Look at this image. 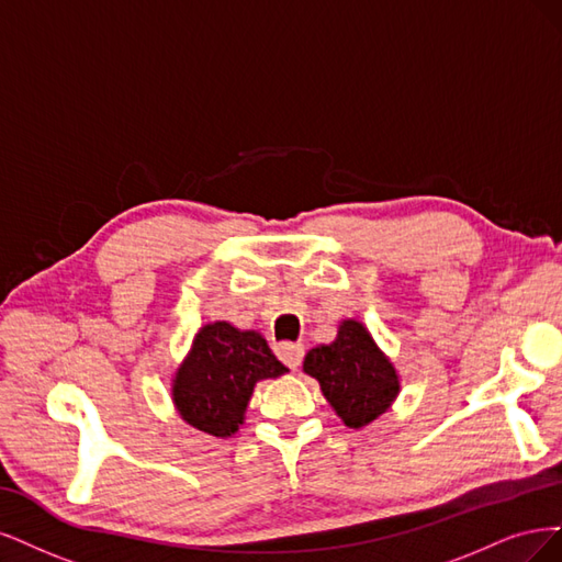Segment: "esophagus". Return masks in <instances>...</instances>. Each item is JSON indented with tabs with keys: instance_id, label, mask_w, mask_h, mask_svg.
Masks as SVG:
<instances>
[{
	"instance_id": "34e87169",
	"label": "esophagus",
	"mask_w": 562,
	"mask_h": 562,
	"mask_svg": "<svg viewBox=\"0 0 562 562\" xmlns=\"http://www.w3.org/2000/svg\"><path fill=\"white\" fill-rule=\"evenodd\" d=\"M303 346L301 342H289V340H282V342H276V355L284 361V364L289 369H296L301 364L303 359Z\"/></svg>"
}]
</instances>
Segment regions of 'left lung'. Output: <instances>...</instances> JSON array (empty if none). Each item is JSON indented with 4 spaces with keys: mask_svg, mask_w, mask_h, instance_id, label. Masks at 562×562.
Listing matches in <instances>:
<instances>
[{
    "mask_svg": "<svg viewBox=\"0 0 562 562\" xmlns=\"http://www.w3.org/2000/svg\"><path fill=\"white\" fill-rule=\"evenodd\" d=\"M303 371L319 380L322 394L348 427H364L385 413L400 392L390 359L359 322L340 324L338 338L305 355Z\"/></svg>",
    "mask_w": 562,
    "mask_h": 562,
    "instance_id": "1",
    "label": "left lung"
}]
</instances>
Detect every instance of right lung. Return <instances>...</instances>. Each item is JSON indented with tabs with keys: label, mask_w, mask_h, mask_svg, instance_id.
Segmentation results:
<instances>
[{
	"label": "right lung",
	"mask_w": 562,
	"mask_h": 562,
	"mask_svg": "<svg viewBox=\"0 0 562 562\" xmlns=\"http://www.w3.org/2000/svg\"><path fill=\"white\" fill-rule=\"evenodd\" d=\"M286 371L257 331H238L214 322L198 331L193 348L177 371L172 400L182 418L212 437H231L257 380Z\"/></svg>",
	"instance_id": "add662e5"
}]
</instances>
